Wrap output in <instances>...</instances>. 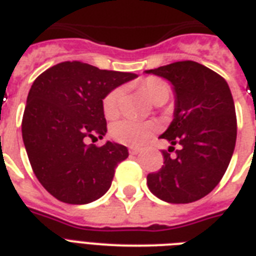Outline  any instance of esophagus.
I'll list each match as a JSON object with an SVG mask.
<instances>
[{
	"instance_id": "obj_1",
	"label": "esophagus",
	"mask_w": 256,
	"mask_h": 256,
	"mask_svg": "<svg viewBox=\"0 0 256 256\" xmlns=\"http://www.w3.org/2000/svg\"><path fill=\"white\" fill-rule=\"evenodd\" d=\"M128 152H130V156H136V154L140 152V148H128Z\"/></svg>"
}]
</instances>
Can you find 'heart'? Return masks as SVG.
Instances as JSON below:
<instances>
[{
    "instance_id": "1",
    "label": "heart",
    "mask_w": 256,
    "mask_h": 256,
    "mask_svg": "<svg viewBox=\"0 0 256 256\" xmlns=\"http://www.w3.org/2000/svg\"><path fill=\"white\" fill-rule=\"evenodd\" d=\"M144 90L154 104L166 102L171 94V88L166 81L158 77H148L140 82ZM124 98V88H116L104 96L102 100V110L108 120H114L120 116ZM156 130L152 122H138V120H122L112 124L110 136L114 140L126 146H140Z\"/></svg>"
}]
</instances>
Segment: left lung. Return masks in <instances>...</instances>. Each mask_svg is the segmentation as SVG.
<instances>
[{"label": "left lung", "mask_w": 256, "mask_h": 256, "mask_svg": "<svg viewBox=\"0 0 256 256\" xmlns=\"http://www.w3.org/2000/svg\"><path fill=\"white\" fill-rule=\"evenodd\" d=\"M146 73L174 86V120L160 136L181 148L164 154V164L148 175L152 194L168 203L206 196L226 172L236 140V116L230 88L218 73L194 61H179Z\"/></svg>", "instance_id": "1"}]
</instances>
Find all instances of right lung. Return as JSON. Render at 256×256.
<instances>
[{
    "label": "right lung",
    "instance_id": "right-lung-1",
    "mask_svg": "<svg viewBox=\"0 0 256 256\" xmlns=\"http://www.w3.org/2000/svg\"><path fill=\"white\" fill-rule=\"evenodd\" d=\"M136 77L66 61L36 78L22 118V140L34 174L54 198L86 204L110 188L128 148L108 140L98 148L86 140H100L108 132L104 96Z\"/></svg>",
    "mask_w": 256,
    "mask_h": 256
}]
</instances>
